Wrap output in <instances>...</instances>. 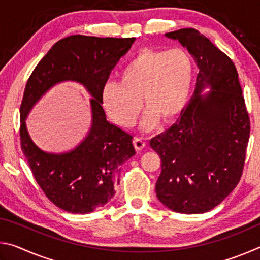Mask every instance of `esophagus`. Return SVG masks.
Here are the masks:
<instances>
[{
  "label": "esophagus",
  "instance_id": "1",
  "mask_svg": "<svg viewBox=\"0 0 260 260\" xmlns=\"http://www.w3.org/2000/svg\"><path fill=\"white\" fill-rule=\"evenodd\" d=\"M133 143H134V147H135V149H136V151L142 150V149H143L144 147H146V144H147L146 141H144L143 139H139V138L134 139Z\"/></svg>",
  "mask_w": 260,
  "mask_h": 260
}]
</instances>
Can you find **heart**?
I'll list each match as a JSON object with an SVG mask.
<instances>
[{
  "instance_id": "1",
  "label": "heart",
  "mask_w": 260,
  "mask_h": 260,
  "mask_svg": "<svg viewBox=\"0 0 260 260\" xmlns=\"http://www.w3.org/2000/svg\"><path fill=\"white\" fill-rule=\"evenodd\" d=\"M192 76V61L184 50L146 49L124 65L119 81L104 83L101 101L105 112L125 127L134 124L143 102L147 109L140 126L148 132L159 119L169 121L182 112L190 95Z\"/></svg>"
}]
</instances>
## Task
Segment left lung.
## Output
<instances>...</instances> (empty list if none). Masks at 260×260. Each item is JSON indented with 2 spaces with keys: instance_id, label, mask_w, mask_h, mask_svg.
Instances as JSON below:
<instances>
[{
  "instance_id": "left-lung-1",
  "label": "left lung",
  "mask_w": 260,
  "mask_h": 260,
  "mask_svg": "<svg viewBox=\"0 0 260 260\" xmlns=\"http://www.w3.org/2000/svg\"><path fill=\"white\" fill-rule=\"evenodd\" d=\"M165 37L195 59V91L179 119L150 140L160 157L156 195L167 209L196 214L212 210L240 181L250 119L234 63L193 28Z\"/></svg>"
}]
</instances>
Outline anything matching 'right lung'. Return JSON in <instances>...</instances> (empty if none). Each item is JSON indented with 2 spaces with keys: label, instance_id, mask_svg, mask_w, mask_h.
I'll return each mask as SVG.
<instances>
[{
  "label": "right lung",
  "instance_id": "add662e5",
  "mask_svg": "<svg viewBox=\"0 0 260 260\" xmlns=\"http://www.w3.org/2000/svg\"><path fill=\"white\" fill-rule=\"evenodd\" d=\"M135 38L71 35L56 42L34 69L20 105V143L39 186L61 210L86 214L114 197L121 165L135 155L133 136L110 122L101 91L112 69L127 54ZM71 81L92 96L90 131L71 151L49 153L35 144L25 119L52 86Z\"/></svg>",
  "mask_w": 260,
  "mask_h": 260
}]
</instances>
